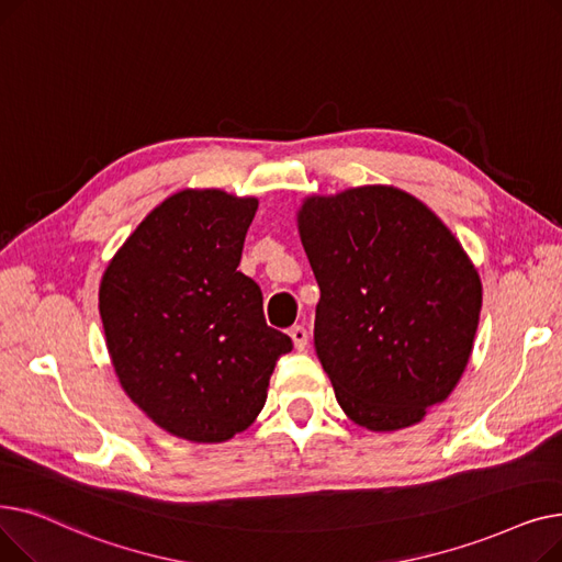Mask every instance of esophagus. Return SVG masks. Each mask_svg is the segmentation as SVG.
<instances>
[{"instance_id":"esophagus-1","label":"esophagus","mask_w":562,"mask_h":562,"mask_svg":"<svg viewBox=\"0 0 562 562\" xmlns=\"http://www.w3.org/2000/svg\"><path fill=\"white\" fill-rule=\"evenodd\" d=\"M288 334H290L292 342H295L297 350H306V345H308V331H306V327L295 325V327H290Z\"/></svg>"}]
</instances>
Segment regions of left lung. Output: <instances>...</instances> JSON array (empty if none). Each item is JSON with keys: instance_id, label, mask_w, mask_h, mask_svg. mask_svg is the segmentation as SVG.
I'll use <instances>...</instances> for the list:
<instances>
[{"instance_id": "1", "label": "left lung", "mask_w": 562, "mask_h": 562, "mask_svg": "<svg viewBox=\"0 0 562 562\" xmlns=\"http://www.w3.org/2000/svg\"><path fill=\"white\" fill-rule=\"evenodd\" d=\"M300 235L319 285L315 352L338 405L378 432L418 423L473 350L483 285L462 245L382 184L308 199Z\"/></svg>"}]
</instances>
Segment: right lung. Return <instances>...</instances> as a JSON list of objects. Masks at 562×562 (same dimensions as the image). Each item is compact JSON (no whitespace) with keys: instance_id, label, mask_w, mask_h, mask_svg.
Segmentation results:
<instances>
[{"instance_id":"1","label":"right lung","mask_w":562,"mask_h":562,"mask_svg":"<svg viewBox=\"0 0 562 562\" xmlns=\"http://www.w3.org/2000/svg\"><path fill=\"white\" fill-rule=\"evenodd\" d=\"M256 199L184 190L127 237L100 283L121 386L167 432L217 443L260 414L290 336L267 327L258 283L237 272Z\"/></svg>"}]
</instances>
